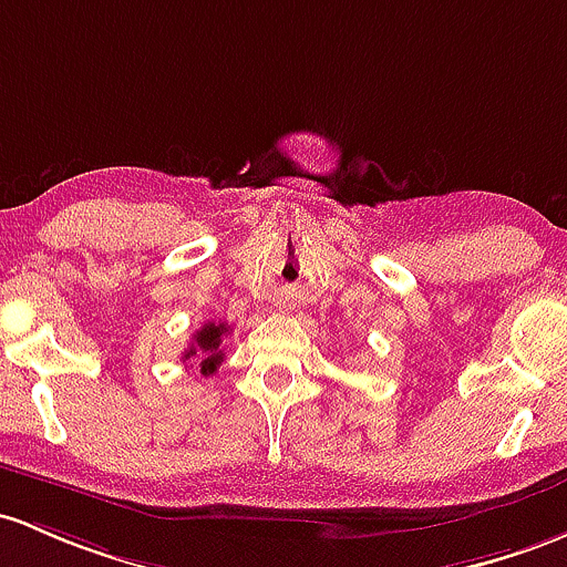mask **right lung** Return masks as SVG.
Returning <instances> with one entry per match:
<instances>
[{"label": "right lung", "mask_w": 567, "mask_h": 567, "mask_svg": "<svg viewBox=\"0 0 567 567\" xmlns=\"http://www.w3.org/2000/svg\"><path fill=\"white\" fill-rule=\"evenodd\" d=\"M224 334H229V327L224 321H208V324H203L197 334H194L184 359L199 357V373L213 375L218 370V364L224 362Z\"/></svg>", "instance_id": "add662e5"}]
</instances>
